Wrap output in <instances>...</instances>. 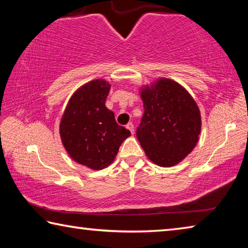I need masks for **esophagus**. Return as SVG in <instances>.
I'll use <instances>...</instances> for the list:
<instances>
[{"instance_id":"obj_1","label":"esophagus","mask_w":248,"mask_h":248,"mask_svg":"<svg viewBox=\"0 0 248 248\" xmlns=\"http://www.w3.org/2000/svg\"><path fill=\"white\" fill-rule=\"evenodd\" d=\"M125 127H127L128 130H130V132H131L132 134L134 133V125L132 123H129L127 125H125Z\"/></svg>"}]
</instances>
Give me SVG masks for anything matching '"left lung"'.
Masks as SVG:
<instances>
[{
	"label": "left lung",
	"mask_w": 248,
	"mask_h": 248,
	"mask_svg": "<svg viewBox=\"0 0 248 248\" xmlns=\"http://www.w3.org/2000/svg\"><path fill=\"white\" fill-rule=\"evenodd\" d=\"M144 114L137 138L154 164H178L196 148L201 115L195 99L179 83L161 78L142 86Z\"/></svg>",
	"instance_id": "8db88e82"
}]
</instances>
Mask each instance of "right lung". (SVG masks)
<instances>
[{
    "label": "right lung",
    "instance_id": "right-lung-1",
    "mask_svg": "<svg viewBox=\"0 0 248 248\" xmlns=\"http://www.w3.org/2000/svg\"><path fill=\"white\" fill-rule=\"evenodd\" d=\"M110 84L93 79L74 92L60 121L62 144L71 158L91 170L110 165L121 143L131 136L115 120L105 102Z\"/></svg>",
    "mask_w": 248,
    "mask_h": 248
}]
</instances>
